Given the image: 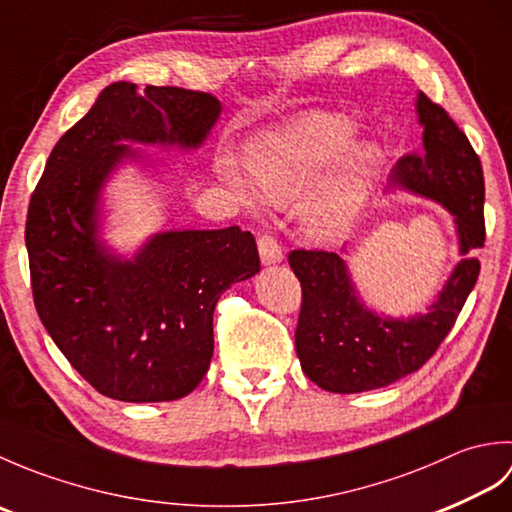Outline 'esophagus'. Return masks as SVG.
Segmentation results:
<instances>
[{"label":"esophagus","instance_id":"1","mask_svg":"<svg viewBox=\"0 0 512 512\" xmlns=\"http://www.w3.org/2000/svg\"><path fill=\"white\" fill-rule=\"evenodd\" d=\"M257 246H259V257H262V264L264 266L279 264L281 259H284V253H281V246L277 244V239L273 235H259Z\"/></svg>","mask_w":512,"mask_h":512}]
</instances>
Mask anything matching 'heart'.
I'll return each instance as SVG.
<instances>
[{"mask_svg": "<svg viewBox=\"0 0 512 512\" xmlns=\"http://www.w3.org/2000/svg\"><path fill=\"white\" fill-rule=\"evenodd\" d=\"M358 127L339 114H306L286 127L253 138L246 147L250 178L233 158H220L217 173L248 209L264 198L295 204L314 193L331 162L342 156L331 178L303 213L310 235L334 239L343 235L363 211L374 189L385 151L374 140L352 145Z\"/></svg>", "mask_w": 512, "mask_h": 512, "instance_id": "b5f03b06", "label": "heart"}]
</instances>
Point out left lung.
Wrapping results in <instances>:
<instances>
[{"mask_svg": "<svg viewBox=\"0 0 512 512\" xmlns=\"http://www.w3.org/2000/svg\"><path fill=\"white\" fill-rule=\"evenodd\" d=\"M416 114L422 149L396 162L389 184L440 204L453 217L464 259L427 312L396 319L367 308L343 255L292 250L288 262L303 290L297 356L312 383L334 394L387 387L420 369L451 332L480 275V262L469 253L484 246L482 162L462 129L422 92Z\"/></svg>", "mask_w": 512, "mask_h": 512, "instance_id": "8db88e82", "label": "left lung"}]
</instances>
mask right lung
<instances>
[{
	"label": "right lung",
	"mask_w": 512,
	"mask_h": 512,
	"mask_svg": "<svg viewBox=\"0 0 512 512\" xmlns=\"http://www.w3.org/2000/svg\"><path fill=\"white\" fill-rule=\"evenodd\" d=\"M222 114L211 94L116 81L65 132L30 198L32 297L63 356L103 396L178 400L213 356V310L259 273L255 237L237 226L151 235L132 257L101 237V198L125 162L156 167L132 145L202 147Z\"/></svg>",
	"instance_id": "right-lung-1"
}]
</instances>
